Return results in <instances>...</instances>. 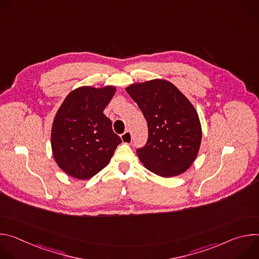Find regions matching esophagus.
I'll return each mask as SVG.
<instances>
[{
  "instance_id": "1",
  "label": "esophagus",
  "mask_w": 259,
  "mask_h": 259,
  "mask_svg": "<svg viewBox=\"0 0 259 259\" xmlns=\"http://www.w3.org/2000/svg\"><path fill=\"white\" fill-rule=\"evenodd\" d=\"M122 141L125 143H131L132 142V134L130 131H125L123 134H121Z\"/></svg>"
}]
</instances>
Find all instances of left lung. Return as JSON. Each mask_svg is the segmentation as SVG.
I'll use <instances>...</instances> for the list:
<instances>
[{
    "label": "left lung",
    "mask_w": 259,
    "mask_h": 259,
    "mask_svg": "<svg viewBox=\"0 0 259 259\" xmlns=\"http://www.w3.org/2000/svg\"><path fill=\"white\" fill-rule=\"evenodd\" d=\"M146 120L149 137L136 150L146 169L163 177L187 171L199 153L202 129L193 104L172 83L152 80L126 88Z\"/></svg>",
    "instance_id": "1"
}]
</instances>
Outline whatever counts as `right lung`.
I'll list each match as a JSON object with an SVG mask.
<instances>
[{
    "instance_id": "obj_1",
    "label": "right lung",
    "mask_w": 259,
    "mask_h": 259,
    "mask_svg": "<svg viewBox=\"0 0 259 259\" xmlns=\"http://www.w3.org/2000/svg\"><path fill=\"white\" fill-rule=\"evenodd\" d=\"M116 87H80L71 91L52 125L53 157L66 174L88 179L103 169L122 142L103 114Z\"/></svg>"
}]
</instances>
